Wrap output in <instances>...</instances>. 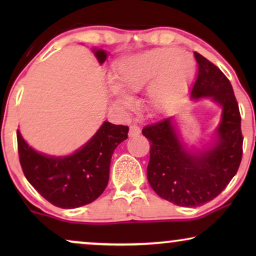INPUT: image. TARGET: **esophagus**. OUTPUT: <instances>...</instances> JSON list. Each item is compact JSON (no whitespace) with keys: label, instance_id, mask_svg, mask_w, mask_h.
Instances as JSON below:
<instances>
[{"label":"esophagus","instance_id":"esophagus-1","mask_svg":"<svg viewBox=\"0 0 256 256\" xmlns=\"http://www.w3.org/2000/svg\"><path fill=\"white\" fill-rule=\"evenodd\" d=\"M140 132H141V129H140L138 126L132 124L130 127H129V136H130V138H135V136H138Z\"/></svg>","mask_w":256,"mask_h":256}]
</instances>
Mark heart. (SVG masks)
<instances>
[{
    "mask_svg": "<svg viewBox=\"0 0 256 256\" xmlns=\"http://www.w3.org/2000/svg\"><path fill=\"white\" fill-rule=\"evenodd\" d=\"M194 62L188 54L174 48H160L128 57L118 62L113 92L118 102L126 98L122 92H135L150 87V99L156 106H166L183 92Z\"/></svg>",
    "mask_w": 256,
    "mask_h": 256,
    "instance_id": "b5f03b06",
    "label": "heart"
}]
</instances>
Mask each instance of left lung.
Listing matches in <instances>:
<instances>
[{
	"instance_id": "left-lung-1",
	"label": "left lung",
	"mask_w": 256,
	"mask_h": 256,
	"mask_svg": "<svg viewBox=\"0 0 256 256\" xmlns=\"http://www.w3.org/2000/svg\"><path fill=\"white\" fill-rule=\"evenodd\" d=\"M194 57L198 73L191 96H210L222 107L214 148L199 154L185 152L170 118L142 129L150 143L146 168L150 186L160 198L184 208L204 205L222 194L236 176L242 158L241 115L233 87L218 66L198 52Z\"/></svg>"
}]
</instances>
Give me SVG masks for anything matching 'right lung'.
Returning <instances> with one entry per match:
<instances>
[{"label":"right lung","mask_w":256,"mask_h":256,"mask_svg":"<svg viewBox=\"0 0 256 256\" xmlns=\"http://www.w3.org/2000/svg\"><path fill=\"white\" fill-rule=\"evenodd\" d=\"M100 64L104 50L96 51ZM128 126L104 122L82 149L66 157L42 155L24 141L17 130V148L24 176L42 197L62 208H76L96 200L110 178L114 150L128 138Z\"/></svg>","instance_id":"1"}]
</instances>
